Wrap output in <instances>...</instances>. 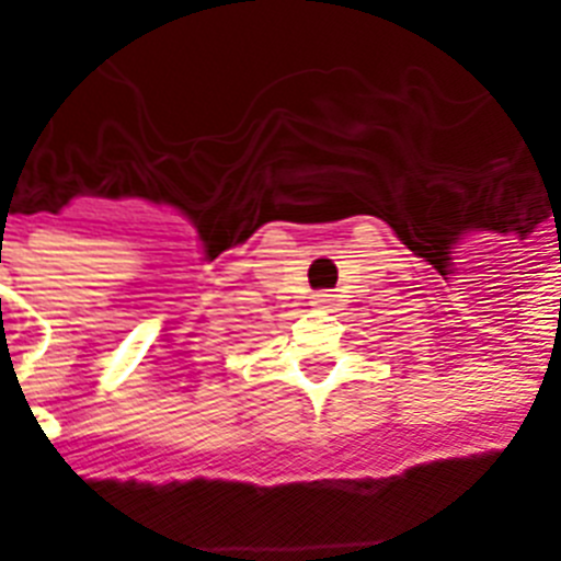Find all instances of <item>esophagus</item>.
Returning a JSON list of instances; mask_svg holds the SVG:
<instances>
[{
    "label": "esophagus",
    "mask_w": 561,
    "mask_h": 561,
    "mask_svg": "<svg viewBox=\"0 0 561 561\" xmlns=\"http://www.w3.org/2000/svg\"><path fill=\"white\" fill-rule=\"evenodd\" d=\"M332 306H334V294H325V290L311 294V308H317V311H329Z\"/></svg>",
    "instance_id": "1"
}]
</instances>
